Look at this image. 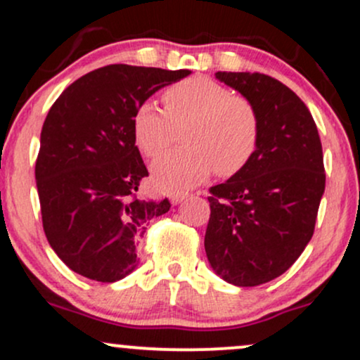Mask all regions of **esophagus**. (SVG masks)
Wrapping results in <instances>:
<instances>
[{
  "instance_id": "esophagus-1",
  "label": "esophagus",
  "mask_w": 360,
  "mask_h": 360,
  "mask_svg": "<svg viewBox=\"0 0 360 360\" xmlns=\"http://www.w3.org/2000/svg\"><path fill=\"white\" fill-rule=\"evenodd\" d=\"M189 196V194L188 193H174V194H172V196H171V201H172V203H181V201H183V200H186V198H188Z\"/></svg>"
}]
</instances>
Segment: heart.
Wrapping results in <instances>:
<instances>
[{
	"mask_svg": "<svg viewBox=\"0 0 360 360\" xmlns=\"http://www.w3.org/2000/svg\"><path fill=\"white\" fill-rule=\"evenodd\" d=\"M164 111L142 103L131 118V130L143 155L159 157L183 128L179 150L152 166V179L166 191H179L214 174L232 177L254 157L260 123L255 106L208 77L176 82L162 94Z\"/></svg>",
	"mask_w": 360,
	"mask_h": 360,
	"instance_id": "obj_1",
	"label": "heart"
}]
</instances>
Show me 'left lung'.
Wrapping results in <instances>:
<instances>
[{
  "instance_id": "8db88e82",
  "label": "left lung",
  "mask_w": 360,
  "mask_h": 360,
  "mask_svg": "<svg viewBox=\"0 0 360 360\" xmlns=\"http://www.w3.org/2000/svg\"><path fill=\"white\" fill-rule=\"evenodd\" d=\"M259 115L250 162L210 188L206 257L235 286L252 288L284 274L311 240L325 191L323 150L315 120L286 84L260 72H217Z\"/></svg>"
}]
</instances>
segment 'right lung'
<instances>
[{"label":"right lung","mask_w":360,"mask_h":360,"mask_svg":"<svg viewBox=\"0 0 360 360\" xmlns=\"http://www.w3.org/2000/svg\"><path fill=\"white\" fill-rule=\"evenodd\" d=\"M191 71L111 64L74 81L45 118L35 162L49 243L69 269L115 283L137 267V245L169 200L137 196L148 171L131 118L155 91Z\"/></svg>","instance_id":"right-lung-1"}]
</instances>
